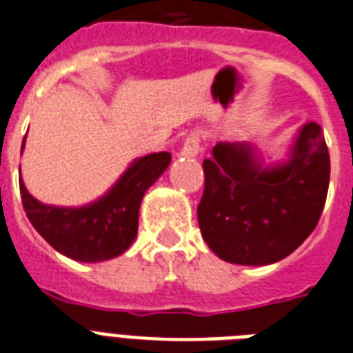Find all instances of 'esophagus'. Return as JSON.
Listing matches in <instances>:
<instances>
[{
	"label": "esophagus",
	"mask_w": 353,
	"mask_h": 353,
	"mask_svg": "<svg viewBox=\"0 0 353 353\" xmlns=\"http://www.w3.org/2000/svg\"><path fill=\"white\" fill-rule=\"evenodd\" d=\"M201 151H202L201 136H199L196 132L188 134L184 139V145H182V149H180V154H182V157H196Z\"/></svg>",
	"instance_id": "34e87169"
}]
</instances>
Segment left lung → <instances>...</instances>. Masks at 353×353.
I'll list each match as a JSON object with an SVG mask.
<instances>
[{
  "instance_id": "left-lung-1",
  "label": "left lung",
  "mask_w": 353,
  "mask_h": 353,
  "mask_svg": "<svg viewBox=\"0 0 353 353\" xmlns=\"http://www.w3.org/2000/svg\"><path fill=\"white\" fill-rule=\"evenodd\" d=\"M202 168L199 226L208 247L228 263L280 261L319 225L330 184V152L319 123L302 127L285 165L261 169L252 147L225 141Z\"/></svg>"
}]
</instances>
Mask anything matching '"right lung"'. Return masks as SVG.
Instances as JSON below:
<instances>
[{
	"label": "right lung",
	"instance_id": "1",
	"mask_svg": "<svg viewBox=\"0 0 353 353\" xmlns=\"http://www.w3.org/2000/svg\"><path fill=\"white\" fill-rule=\"evenodd\" d=\"M169 163V152H152L134 160L108 195L84 208L42 204L29 195L20 180L21 204L34 230L54 250L77 261H105L132 245L141 199Z\"/></svg>",
	"mask_w": 353,
	"mask_h": 353
}]
</instances>
